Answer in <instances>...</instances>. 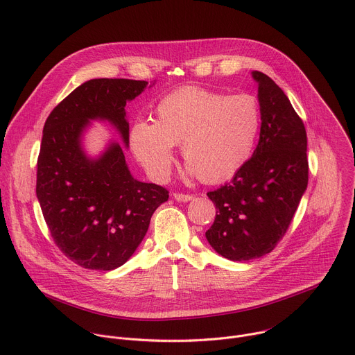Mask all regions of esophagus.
I'll return each mask as SVG.
<instances>
[{
	"instance_id": "obj_1",
	"label": "esophagus",
	"mask_w": 355,
	"mask_h": 355,
	"mask_svg": "<svg viewBox=\"0 0 355 355\" xmlns=\"http://www.w3.org/2000/svg\"><path fill=\"white\" fill-rule=\"evenodd\" d=\"M173 196H174V199L178 200V202H189V200L193 199L192 195H185V193H174Z\"/></svg>"
}]
</instances>
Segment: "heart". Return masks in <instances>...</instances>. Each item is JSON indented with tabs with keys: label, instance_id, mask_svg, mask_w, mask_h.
Segmentation results:
<instances>
[{
	"label": "heart",
	"instance_id": "obj_1",
	"mask_svg": "<svg viewBox=\"0 0 355 355\" xmlns=\"http://www.w3.org/2000/svg\"><path fill=\"white\" fill-rule=\"evenodd\" d=\"M259 130L261 108L252 96L188 86L157 103L155 123L137 121L130 144L155 181L168 177L174 146L181 145L188 174L220 182L247 164Z\"/></svg>",
	"mask_w": 355,
	"mask_h": 355
}]
</instances>
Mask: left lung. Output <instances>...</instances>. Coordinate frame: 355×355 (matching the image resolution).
Here are the masks:
<instances>
[{
	"label": "left lung",
	"mask_w": 355,
	"mask_h": 355,
	"mask_svg": "<svg viewBox=\"0 0 355 355\" xmlns=\"http://www.w3.org/2000/svg\"><path fill=\"white\" fill-rule=\"evenodd\" d=\"M251 75L261 108L258 146L228 184L207 192L217 211L206 240L218 255L237 262L273 251L308 185L304 123L268 75Z\"/></svg>",
	"instance_id": "obj_1"
}]
</instances>
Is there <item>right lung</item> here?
<instances>
[{
  "label": "right lung",
  "mask_w": 355,
  "mask_h": 355,
  "mask_svg": "<svg viewBox=\"0 0 355 355\" xmlns=\"http://www.w3.org/2000/svg\"><path fill=\"white\" fill-rule=\"evenodd\" d=\"M153 83L90 79L49 115L37 160L36 195L62 254L93 270L123 266L145 239L150 217L168 199L156 184L132 177L124 148L110 139L97 155L83 146L93 121L108 123L130 146L125 105Z\"/></svg>",
  "instance_id": "1"
}]
</instances>
